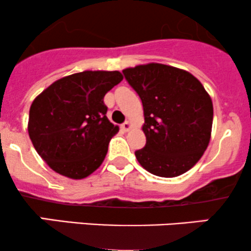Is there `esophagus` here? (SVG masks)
Wrapping results in <instances>:
<instances>
[{
    "instance_id": "1",
    "label": "esophagus",
    "mask_w": 251,
    "mask_h": 251,
    "mask_svg": "<svg viewBox=\"0 0 251 251\" xmlns=\"http://www.w3.org/2000/svg\"><path fill=\"white\" fill-rule=\"evenodd\" d=\"M121 128H122L123 130H125V131H128L129 129L131 128V125H130V122H129V121H126V122L123 123L122 126H121Z\"/></svg>"
}]
</instances>
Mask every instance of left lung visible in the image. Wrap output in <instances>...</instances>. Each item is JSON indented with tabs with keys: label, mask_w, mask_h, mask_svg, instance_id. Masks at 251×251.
<instances>
[{
	"label": "left lung",
	"mask_w": 251,
	"mask_h": 251,
	"mask_svg": "<svg viewBox=\"0 0 251 251\" xmlns=\"http://www.w3.org/2000/svg\"><path fill=\"white\" fill-rule=\"evenodd\" d=\"M123 74L143 104L147 142L135 151L138 163L161 177L188 172L210 141L214 109L204 87L190 73L161 63L126 68Z\"/></svg>",
	"instance_id": "left-lung-1"
}]
</instances>
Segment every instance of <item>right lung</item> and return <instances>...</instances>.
<instances>
[{
  "mask_svg": "<svg viewBox=\"0 0 251 251\" xmlns=\"http://www.w3.org/2000/svg\"><path fill=\"white\" fill-rule=\"evenodd\" d=\"M122 79L120 72L87 70L57 79L34 100L29 137L54 172L81 179L101 166L119 131L105 116L103 99Z\"/></svg>",
  "mask_w": 251,
  "mask_h": 251,
  "instance_id": "add662e5",
  "label": "right lung"
}]
</instances>
